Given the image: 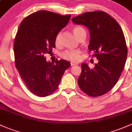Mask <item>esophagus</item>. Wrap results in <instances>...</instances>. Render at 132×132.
Returning <instances> with one entry per match:
<instances>
[{
    "instance_id": "1",
    "label": "esophagus",
    "mask_w": 132,
    "mask_h": 132,
    "mask_svg": "<svg viewBox=\"0 0 132 132\" xmlns=\"http://www.w3.org/2000/svg\"><path fill=\"white\" fill-rule=\"evenodd\" d=\"M70 65H71V66H73V65H78V63L77 62H71L70 63Z\"/></svg>"
}]
</instances>
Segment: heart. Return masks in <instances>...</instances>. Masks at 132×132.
<instances>
[{
  "instance_id": "obj_1",
  "label": "heart",
  "mask_w": 132,
  "mask_h": 132,
  "mask_svg": "<svg viewBox=\"0 0 132 132\" xmlns=\"http://www.w3.org/2000/svg\"><path fill=\"white\" fill-rule=\"evenodd\" d=\"M72 31L77 39L80 38L84 35H86V31L82 26H74L72 29ZM61 36L62 33L61 32H59L56 35L55 37V45L56 46H60L61 44ZM80 51L79 50H66L63 52L61 54L62 58L66 60L73 61V62H77L80 59Z\"/></svg>"
}]
</instances>
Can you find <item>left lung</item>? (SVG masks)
I'll return each instance as SVG.
<instances>
[{"instance_id":"left-lung-1","label":"left lung","mask_w":132,"mask_h":132,"mask_svg":"<svg viewBox=\"0 0 132 132\" xmlns=\"http://www.w3.org/2000/svg\"><path fill=\"white\" fill-rule=\"evenodd\" d=\"M72 21L88 28V49L99 60L93 69L82 63L78 85L89 96H102L115 86L125 65L128 50L124 34L117 21L103 11L85 12Z\"/></svg>"}]
</instances>
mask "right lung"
Returning <instances> with one entry per match:
<instances>
[{"label": "right lung", "mask_w": 132, "mask_h": 132, "mask_svg": "<svg viewBox=\"0 0 132 132\" xmlns=\"http://www.w3.org/2000/svg\"><path fill=\"white\" fill-rule=\"evenodd\" d=\"M71 15L39 11L27 16L19 25L14 43L15 64L21 79L34 94L45 97L55 92L70 63L46 62L45 54L55 47V37Z\"/></svg>", "instance_id": "1"}]
</instances>
